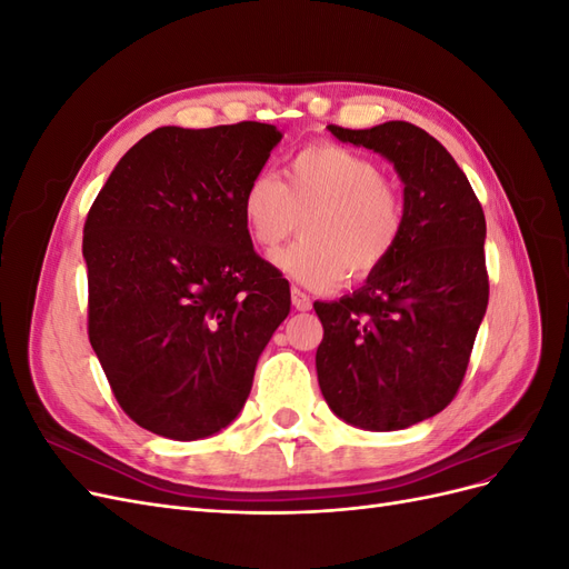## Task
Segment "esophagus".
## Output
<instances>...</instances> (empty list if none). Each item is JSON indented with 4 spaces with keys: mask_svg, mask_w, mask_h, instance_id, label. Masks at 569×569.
<instances>
[{
    "mask_svg": "<svg viewBox=\"0 0 569 569\" xmlns=\"http://www.w3.org/2000/svg\"><path fill=\"white\" fill-rule=\"evenodd\" d=\"M291 303H295V308L297 311H311V306H313V301H311V297L308 295H303L301 289H291Z\"/></svg>",
    "mask_w": 569,
    "mask_h": 569,
    "instance_id": "obj_1",
    "label": "esophagus"
}]
</instances>
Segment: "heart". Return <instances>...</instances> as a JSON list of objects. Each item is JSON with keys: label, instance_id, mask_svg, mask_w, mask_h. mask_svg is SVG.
Returning <instances> with one entry per match:
<instances>
[{"label": "heart", "instance_id": "obj_1", "mask_svg": "<svg viewBox=\"0 0 569 569\" xmlns=\"http://www.w3.org/2000/svg\"><path fill=\"white\" fill-rule=\"evenodd\" d=\"M303 239L274 258L289 278L332 289L363 280L387 263L403 232V203L382 168L349 147L308 144L287 166L284 182L261 170L242 194V222L253 247L272 256L299 230Z\"/></svg>", "mask_w": 569, "mask_h": 569}]
</instances>
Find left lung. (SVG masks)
Listing matches in <instances>:
<instances>
[{
	"label": "left lung",
	"mask_w": 569,
	"mask_h": 569,
	"mask_svg": "<svg viewBox=\"0 0 569 569\" xmlns=\"http://www.w3.org/2000/svg\"><path fill=\"white\" fill-rule=\"evenodd\" d=\"M380 153L403 182V232L353 295L313 303L322 322L320 391L337 418L396 432L453 401L489 303L487 220L449 151L422 128L327 126Z\"/></svg>",
	"instance_id": "1"
}]
</instances>
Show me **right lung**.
<instances>
[{
  "mask_svg": "<svg viewBox=\"0 0 569 569\" xmlns=\"http://www.w3.org/2000/svg\"><path fill=\"white\" fill-rule=\"evenodd\" d=\"M280 140L256 120L157 128L84 220L90 343L120 408L153 435L194 441L228 427L289 316V284L242 222L244 187Z\"/></svg>",
  "mask_w": 569,
  "mask_h": 569,
  "instance_id": "right-lung-1",
  "label": "right lung"
}]
</instances>
